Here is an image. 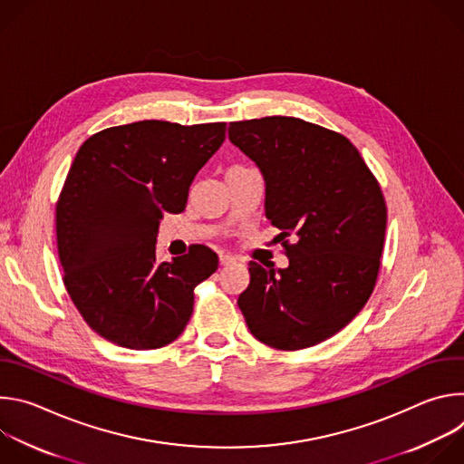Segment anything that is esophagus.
I'll return each mask as SVG.
<instances>
[{
    "label": "esophagus",
    "instance_id": "34e87169",
    "mask_svg": "<svg viewBox=\"0 0 464 464\" xmlns=\"http://www.w3.org/2000/svg\"><path fill=\"white\" fill-rule=\"evenodd\" d=\"M220 264L222 266H229V264H235L238 258L237 256H233V255H229V253H220Z\"/></svg>",
    "mask_w": 464,
    "mask_h": 464
}]
</instances>
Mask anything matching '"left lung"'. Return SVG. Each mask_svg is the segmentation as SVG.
Wrapping results in <instances>:
<instances>
[{
	"label": "left lung",
	"mask_w": 464,
	"mask_h": 464,
	"mask_svg": "<svg viewBox=\"0 0 464 464\" xmlns=\"http://www.w3.org/2000/svg\"><path fill=\"white\" fill-rule=\"evenodd\" d=\"M229 141L258 167L266 218L294 237L288 268L249 262L238 306L249 333L279 351L317 345L347 326L372 294L387 209L356 147L295 117L229 122Z\"/></svg>",
	"instance_id": "1"
}]
</instances>
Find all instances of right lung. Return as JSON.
Instances as JSON below:
<instances>
[{
	"instance_id": "obj_1",
	"label": "right lung",
	"mask_w": 464,
	"mask_h": 464,
	"mask_svg": "<svg viewBox=\"0 0 464 464\" xmlns=\"http://www.w3.org/2000/svg\"><path fill=\"white\" fill-rule=\"evenodd\" d=\"M226 140V122L140 121L106 128L79 149L56 204L63 285L104 340L136 351L172 343L192 315L194 288L218 268L196 244L156 260L163 213L185 209L188 187Z\"/></svg>"
}]
</instances>
